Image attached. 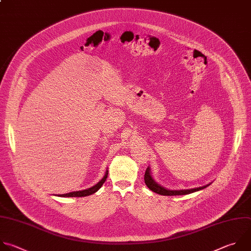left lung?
<instances>
[{"label":"left lung","instance_id":"left-lung-1","mask_svg":"<svg viewBox=\"0 0 251 251\" xmlns=\"http://www.w3.org/2000/svg\"><path fill=\"white\" fill-rule=\"evenodd\" d=\"M145 183L148 186L149 189H151L152 192L157 193L159 195H164V196H176V195H186V194H190L193 192H197L200 191L202 189H205L206 187H208L210 184H212V182H210L207 185L204 186H200V187H196V188H191V189H182V190H172V189H168L163 187L162 185L158 184L153 177L151 176V169L150 166L147 168V171L145 173Z\"/></svg>","mask_w":251,"mask_h":251}]
</instances>
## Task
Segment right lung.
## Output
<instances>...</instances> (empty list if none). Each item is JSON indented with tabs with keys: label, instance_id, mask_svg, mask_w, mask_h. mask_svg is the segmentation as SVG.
I'll use <instances>...</instances> for the list:
<instances>
[{
	"label": "right lung",
	"instance_id": "1",
	"mask_svg": "<svg viewBox=\"0 0 251 251\" xmlns=\"http://www.w3.org/2000/svg\"><path fill=\"white\" fill-rule=\"evenodd\" d=\"M107 176H108V170H106L104 176L96 185L92 186L91 188H88V189H85V190H80V191H73V192L66 193V194H58L56 196H59V197H86V196L92 195V194H94V193H96L97 191L100 190V188L105 182V180L107 178Z\"/></svg>",
	"mask_w": 251,
	"mask_h": 251
}]
</instances>
